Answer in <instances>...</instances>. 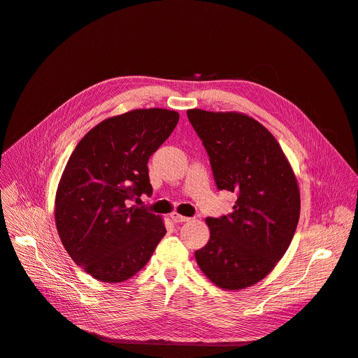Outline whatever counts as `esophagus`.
<instances>
[{
	"label": "esophagus",
	"instance_id": "obj_1",
	"mask_svg": "<svg viewBox=\"0 0 358 358\" xmlns=\"http://www.w3.org/2000/svg\"><path fill=\"white\" fill-rule=\"evenodd\" d=\"M171 219L176 222V223H182V222H189L190 219L189 217H185V216H181V215H178V213H171Z\"/></svg>",
	"mask_w": 358,
	"mask_h": 358
}]
</instances>
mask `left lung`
<instances>
[{"instance_id": "left-lung-1", "label": "left lung", "mask_w": 358, "mask_h": 358, "mask_svg": "<svg viewBox=\"0 0 358 358\" xmlns=\"http://www.w3.org/2000/svg\"><path fill=\"white\" fill-rule=\"evenodd\" d=\"M208 150L219 190L236 193L234 212L208 217L210 239L194 252L217 287L241 290L264 278L287 251L300 216L293 169L275 138L236 111L187 110Z\"/></svg>"}]
</instances>
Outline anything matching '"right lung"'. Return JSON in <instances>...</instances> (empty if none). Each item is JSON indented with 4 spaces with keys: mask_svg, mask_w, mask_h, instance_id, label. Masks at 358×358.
Returning <instances> with one entry per match:
<instances>
[{
    "mask_svg": "<svg viewBox=\"0 0 358 358\" xmlns=\"http://www.w3.org/2000/svg\"><path fill=\"white\" fill-rule=\"evenodd\" d=\"M178 119L173 110H131L92 127L71 154L56 190V229L75 264L96 280L134 277L165 235L161 216L130 201L152 194L149 157Z\"/></svg>",
    "mask_w": 358,
    "mask_h": 358,
    "instance_id": "1",
    "label": "right lung"
}]
</instances>
